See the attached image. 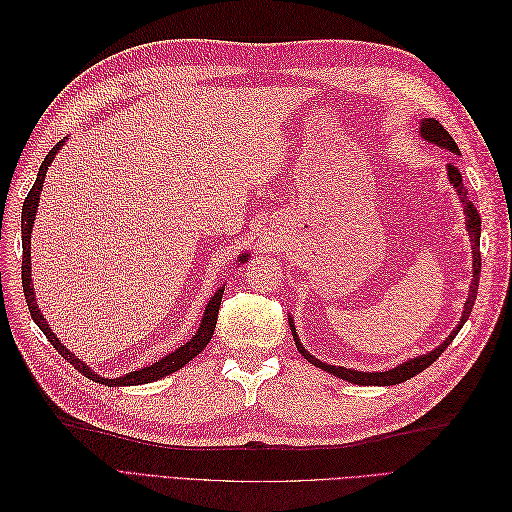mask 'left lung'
<instances>
[{
	"label": "left lung",
	"mask_w": 512,
	"mask_h": 512,
	"mask_svg": "<svg viewBox=\"0 0 512 512\" xmlns=\"http://www.w3.org/2000/svg\"><path fill=\"white\" fill-rule=\"evenodd\" d=\"M418 132H421V136L425 138L427 143L438 145V147H442V149H446V151L455 153V156H459L457 143L453 141V136L448 134V132L440 126V121H436V119H421V128H418ZM446 175H448V181L453 183L455 192L459 194V200H461V205H463V213H466V218H468V220H466V226H468V232H470V239H472V243H474V245H472V273H474V275H472V286H470L468 301L463 303V312H461V318H459V324L455 327V331H453L451 335H448L436 350H431V352L421 354V356H414V359H410V361H406V363H401V365H397V367H393V369H389V371H359V369H346V367L329 365V363L318 361L316 356H312V354H309V352L301 346L297 329H294L292 318H290V331H292V335H294V342H297V350L305 356V359H307L309 363L320 367V369H324V371H329V374H333V376H337V378L348 380V382H352V384L393 386V384H399V382L414 378L416 374H421V371L427 369L433 361H436L438 356L448 348V344L453 342L455 335L459 333V329H461L463 324H466V320L470 318L474 301H476L478 277H480V215H478L474 203H472L470 196H468L466 185H463L459 168H457L455 164H448V166H446Z\"/></svg>",
	"instance_id": "1"
}]
</instances>
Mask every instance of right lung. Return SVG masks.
Masks as SVG:
<instances>
[{"instance_id": "add662e5", "label": "right lung", "mask_w": 512, "mask_h": 512, "mask_svg": "<svg viewBox=\"0 0 512 512\" xmlns=\"http://www.w3.org/2000/svg\"><path fill=\"white\" fill-rule=\"evenodd\" d=\"M66 138L61 143H57L49 153H46L44 162L38 168V177L36 183L32 185V190H29L25 203H23V215H21V230H23V265H21V280H23V292H25V299H27V307H29V314H32L34 322L40 327V331L46 335V339L53 344V348L64 356V359L74 367L79 369L81 374L89 380H96L100 384H108V386H134V384H147V382H156L164 376H170L173 371L181 369L183 365H188L196 354L203 352L207 348V344L211 342L213 331H215V324H218V314H220V303H222V294L224 288H220L218 292L213 294L209 299L207 307H205V314L203 320H200V327L196 331V335L190 339L188 344H183L181 348H177L175 352L166 354L164 359L151 363L143 369H136L130 371L126 376H119V378H102L98 376L94 369H89L87 363H83L81 359H76V356L66 348L61 346V342L57 339V335L51 331L49 324H46L44 316L40 314L38 303H36V294H34V284H32V228H34V220H36V211H38V203H40V192H42V183L46 177V170H49L53 158L57 156V151L64 147ZM247 256L250 254H239V262H245Z\"/></svg>"}]
</instances>
